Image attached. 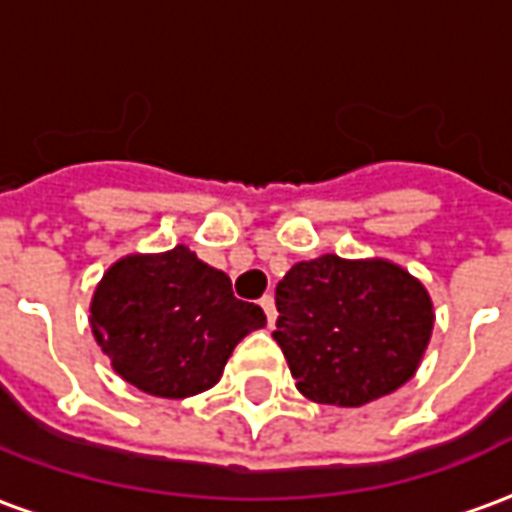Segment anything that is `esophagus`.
Segmentation results:
<instances>
[{
    "label": "esophagus",
    "mask_w": 512,
    "mask_h": 512,
    "mask_svg": "<svg viewBox=\"0 0 512 512\" xmlns=\"http://www.w3.org/2000/svg\"><path fill=\"white\" fill-rule=\"evenodd\" d=\"M260 307H263V312H266L268 326H274V321H277V310H274V296H263V299H260Z\"/></svg>",
    "instance_id": "esophagus-1"
}]
</instances>
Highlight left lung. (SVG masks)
I'll return each instance as SVG.
<instances>
[{"label": "left lung", "instance_id": "8db88e82", "mask_svg": "<svg viewBox=\"0 0 512 512\" xmlns=\"http://www.w3.org/2000/svg\"><path fill=\"white\" fill-rule=\"evenodd\" d=\"M274 340L304 397L356 408L417 373L433 332L425 285L389 260L323 255L277 285Z\"/></svg>", "mask_w": 512, "mask_h": 512}]
</instances>
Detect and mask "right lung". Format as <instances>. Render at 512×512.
Segmentation results:
<instances>
[{"label":"right lung","mask_w":512,"mask_h":512,"mask_svg":"<svg viewBox=\"0 0 512 512\" xmlns=\"http://www.w3.org/2000/svg\"><path fill=\"white\" fill-rule=\"evenodd\" d=\"M90 326L123 381L180 400L211 389L266 315L235 299L230 277L180 244L109 266L93 293Z\"/></svg>","instance_id":"right-lung-1"}]
</instances>
